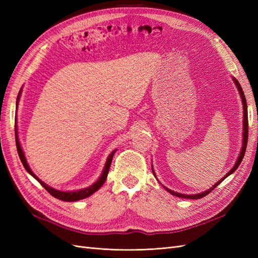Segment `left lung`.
Here are the masks:
<instances>
[{
	"label": "left lung",
	"instance_id": "1",
	"mask_svg": "<svg viewBox=\"0 0 258 258\" xmlns=\"http://www.w3.org/2000/svg\"><path fill=\"white\" fill-rule=\"evenodd\" d=\"M232 79V81H233V83H235V85L237 86V89H238V91H239V95H240V97H241V100H242V105H243V135H242V147H241V151H240V154H239V156H238V158H237V161L235 162V165H233V167L228 171L227 173H226L220 181L218 182H216L212 187H211V188H209L208 190H205V191H202V192H199V194H195V195H186V194H181V192H176V191H173V190H171V189H169V188H167L166 186H163L165 187V189L168 191V192H170L171 195H173V196H176V197H178V198H185V199H200V198H202V197H205V196H207V195L209 194V192H211L212 191L215 187L220 184V183H222L224 179L227 177V176H229L230 174H232L233 172H235V171L238 169V167L240 166V163H241V161H242V159H243V157H244V154H245V150H246V144H247V134H248V121H247V104H246V100H245V97H244V92H243V90H242V88H241V86H240V84H239V82L235 79V77H231ZM152 171H153V173H154V175L156 176V174H155V171H154V169H152Z\"/></svg>",
	"mask_w": 258,
	"mask_h": 258
}]
</instances>
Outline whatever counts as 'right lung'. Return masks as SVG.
<instances>
[{
  "label": "right lung",
  "instance_id": "1",
  "mask_svg": "<svg viewBox=\"0 0 258 258\" xmlns=\"http://www.w3.org/2000/svg\"><path fill=\"white\" fill-rule=\"evenodd\" d=\"M21 91H22V87L18 93V97H17V102H16V105L18 107V103H19V99H20V96H21ZM16 146H17V152H18V155H19V158L22 162L23 167H25V169L28 171V172L32 175L36 181L40 183L44 188L47 190L52 197L57 198L59 200H62V201H67V202H72V201H77V200H81V199H85L87 198L89 196H91L92 194H95L101 186H102L105 182V179L107 177V174H108V170H110V167H111V163H112V160H113V156L116 152V150H114L110 155H108V157L106 159V162L104 165V168H103V171L102 173H101L100 177L97 179V181L93 183L92 185L86 187V188H82V189H76V190H70V191H63V190H59V189H56L53 188V187H50L49 185H47L46 183H44L42 179L38 178L34 173L33 171L31 170V168L29 167L28 165V161L26 159V156H25V153H23L22 151V147H21V144L19 142V138H18V131L16 129Z\"/></svg>",
  "mask_w": 258,
  "mask_h": 258
}]
</instances>
